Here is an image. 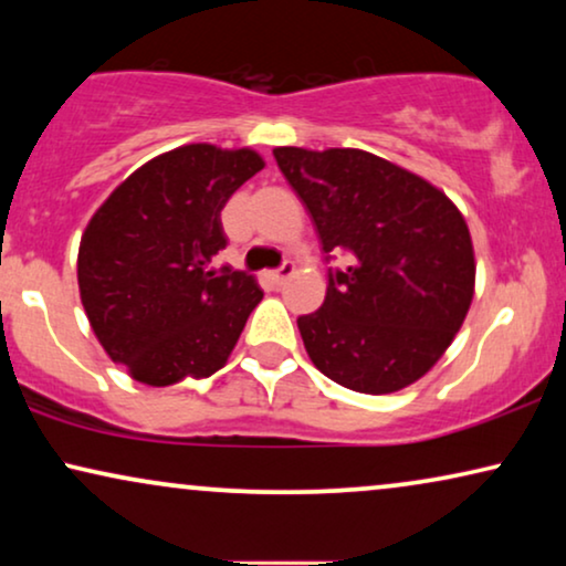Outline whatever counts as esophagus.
<instances>
[{
    "mask_svg": "<svg viewBox=\"0 0 566 566\" xmlns=\"http://www.w3.org/2000/svg\"><path fill=\"white\" fill-rule=\"evenodd\" d=\"M293 273H296V265H293V262H285V265H281L277 270H270L268 281L273 283V285H277V289H281V285L289 281Z\"/></svg>",
    "mask_w": 566,
    "mask_h": 566,
    "instance_id": "obj_1",
    "label": "esophagus"
}]
</instances>
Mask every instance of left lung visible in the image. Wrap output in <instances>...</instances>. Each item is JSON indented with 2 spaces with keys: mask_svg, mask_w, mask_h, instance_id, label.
Here are the masks:
<instances>
[{
  "mask_svg": "<svg viewBox=\"0 0 566 566\" xmlns=\"http://www.w3.org/2000/svg\"><path fill=\"white\" fill-rule=\"evenodd\" d=\"M312 213L329 270L327 296L298 316L308 358L360 394H391L443 358L474 298V244L459 208L424 177L363 149H273Z\"/></svg>",
  "mask_w": 566,
  "mask_h": 566,
  "instance_id": "1",
  "label": "left lung"
}]
</instances>
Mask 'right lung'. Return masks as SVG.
I'll return each instance as SVG.
<instances>
[{
  "label": "right lung",
  "mask_w": 566,
  "mask_h": 566,
  "mask_svg": "<svg viewBox=\"0 0 566 566\" xmlns=\"http://www.w3.org/2000/svg\"><path fill=\"white\" fill-rule=\"evenodd\" d=\"M265 167L254 149L185 144L128 175L92 216L76 281L90 327L130 378L169 386L227 366L262 301L252 275L216 270L221 211Z\"/></svg>",
  "instance_id": "1"
}]
</instances>
